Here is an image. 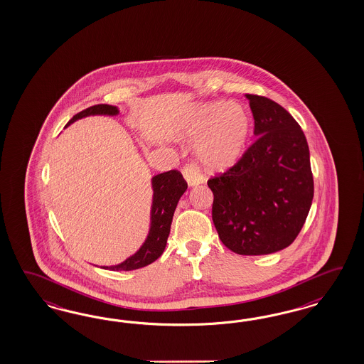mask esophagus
Wrapping results in <instances>:
<instances>
[{"instance_id": "1", "label": "esophagus", "mask_w": 364, "mask_h": 364, "mask_svg": "<svg viewBox=\"0 0 364 364\" xmlns=\"http://www.w3.org/2000/svg\"><path fill=\"white\" fill-rule=\"evenodd\" d=\"M181 172H183L184 178L187 180L188 186H191V187L198 186V184L204 181L200 169H198V166H195V164H192V163L184 166V168L181 169Z\"/></svg>"}]
</instances>
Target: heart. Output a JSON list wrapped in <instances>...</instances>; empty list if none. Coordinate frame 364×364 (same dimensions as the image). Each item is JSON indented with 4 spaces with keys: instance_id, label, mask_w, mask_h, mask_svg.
I'll list each match as a JSON object with an SVG mask.
<instances>
[{
    "instance_id": "obj_1",
    "label": "heart",
    "mask_w": 364,
    "mask_h": 364,
    "mask_svg": "<svg viewBox=\"0 0 364 364\" xmlns=\"http://www.w3.org/2000/svg\"><path fill=\"white\" fill-rule=\"evenodd\" d=\"M251 131L247 109L235 102L212 101L192 114L188 132L200 137L198 160L210 171H225L242 157Z\"/></svg>"
}]
</instances>
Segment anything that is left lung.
<instances>
[{
  "label": "left lung",
  "instance_id": "left-lung-1",
  "mask_svg": "<svg viewBox=\"0 0 364 364\" xmlns=\"http://www.w3.org/2000/svg\"><path fill=\"white\" fill-rule=\"evenodd\" d=\"M257 139L237 163L208 180L212 220L221 242L239 255H268L292 244L314 198L307 139L274 100L247 95Z\"/></svg>",
  "mask_w": 364,
  "mask_h": 364
}]
</instances>
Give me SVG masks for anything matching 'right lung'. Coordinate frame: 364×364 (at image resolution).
<instances>
[{"instance_id": "1", "label": "right lung", "mask_w": 364, "mask_h": 364, "mask_svg": "<svg viewBox=\"0 0 364 364\" xmlns=\"http://www.w3.org/2000/svg\"><path fill=\"white\" fill-rule=\"evenodd\" d=\"M117 113L119 109L116 107L107 105V104H97V105L89 107L87 109L81 110L80 113L75 114L68 124L76 122L77 119L85 117L89 114H112L113 116ZM152 187H154L152 223H151L149 235L144 242L143 247L122 264L104 267V268H108L112 271H132V269H137L154 263V260L164 252L177 203L183 196V193L187 191L188 184L177 169H172L154 176L152 178Z\"/></svg>"}]
</instances>
